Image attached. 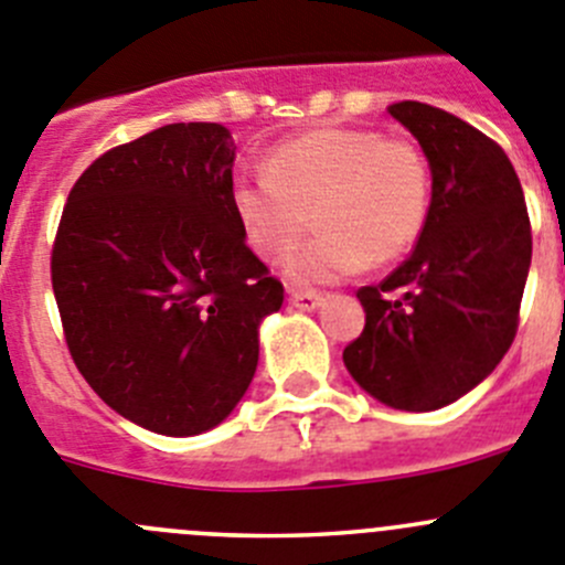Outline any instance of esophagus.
Listing matches in <instances>:
<instances>
[{
	"instance_id": "esophagus-1",
	"label": "esophagus",
	"mask_w": 565,
	"mask_h": 565,
	"mask_svg": "<svg viewBox=\"0 0 565 565\" xmlns=\"http://www.w3.org/2000/svg\"><path fill=\"white\" fill-rule=\"evenodd\" d=\"M289 300H292V307L300 309V312H312V309H318L326 298L320 292H303V289H292Z\"/></svg>"
}]
</instances>
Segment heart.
<instances>
[{
	"label": "heart",
	"mask_w": 565,
	"mask_h": 565,
	"mask_svg": "<svg viewBox=\"0 0 565 565\" xmlns=\"http://www.w3.org/2000/svg\"><path fill=\"white\" fill-rule=\"evenodd\" d=\"M231 209L247 245L284 262L309 223L320 234L289 262L295 287H326L384 267L418 245L431 170L418 145L371 128H318L267 152L265 175L236 178Z\"/></svg>",
	"instance_id": "heart-1"
}]
</instances>
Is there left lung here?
<instances>
[{
	"instance_id": "8db88e82",
	"label": "left lung",
	"mask_w": 565,
	"mask_h": 565,
	"mask_svg": "<svg viewBox=\"0 0 565 565\" xmlns=\"http://www.w3.org/2000/svg\"><path fill=\"white\" fill-rule=\"evenodd\" d=\"M387 110L429 161L431 211L407 262L356 292L365 329L342 360L382 404L429 413L477 387L513 345L532 228L497 141L415 99Z\"/></svg>"
}]
</instances>
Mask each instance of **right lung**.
<instances>
[{"label":"right lung","mask_w":565,"mask_h":565,"mask_svg":"<svg viewBox=\"0 0 565 565\" xmlns=\"http://www.w3.org/2000/svg\"><path fill=\"white\" fill-rule=\"evenodd\" d=\"M236 145L178 122L103 152L52 245L63 337L110 409L170 437L223 424L256 373L258 323L284 284L231 209Z\"/></svg>","instance_id":"obj_1"}]
</instances>
